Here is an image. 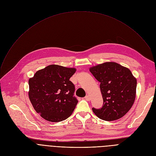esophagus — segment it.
<instances>
[{"instance_id":"esophagus-1","label":"esophagus","mask_w":156,"mask_h":156,"mask_svg":"<svg viewBox=\"0 0 156 156\" xmlns=\"http://www.w3.org/2000/svg\"><path fill=\"white\" fill-rule=\"evenodd\" d=\"M85 99L87 100V101H90V97L89 95H86L85 97Z\"/></svg>"}]
</instances>
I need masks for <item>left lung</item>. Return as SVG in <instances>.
<instances>
[{"instance_id":"8db88e82","label":"left lung","mask_w":156,"mask_h":156,"mask_svg":"<svg viewBox=\"0 0 156 156\" xmlns=\"http://www.w3.org/2000/svg\"><path fill=\"white\" fill-rule=\"evenodd\" d=\"M90 71L101 83L103 106L92 108L95 115L104 121L123 117L132 108L136 97V79L131 71L114 62H105L90 68Z\"/></svg>"}]
</instances>
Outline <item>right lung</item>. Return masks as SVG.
<instances>
[{
  "label": "right lung",
  "mask_w": 156,
  "mask_h": 156,
  "mask_svg": "<svg viewBox=\"0 0 156 156\" xmlns=\"http://www.w3.org/2000/svg\"><path fill=\"white\" fill-rule=\"evenodd\" d=\"M76 69L52 64L37 71L28 81L30 101L36 112L47 121H62L69 117L78 101L69 78Z\"/></svg>",
  "instance_id": "right-lung-1"
}]
</instances>
